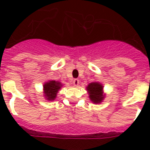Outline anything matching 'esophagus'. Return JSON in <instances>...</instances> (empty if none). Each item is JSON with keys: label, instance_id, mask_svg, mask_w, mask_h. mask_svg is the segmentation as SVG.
<instances>
[{"label": "esophagus", "instance_id": "34e87169", "mask_svg": "<svg viewBox=\"0 0 150 150\" xmlns=\"http://www.w3.org/2000/svg\"><path fill=\"white\" fill-rule=\"evenodd\" d=\"M73 83L75 86H77L79 84V80L78 79H74V81H73Z\"/></svg>", "mask_w": 150, "mask_h": 150}]
</instances>
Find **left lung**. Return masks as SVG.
<instances>
[{
    "mask_svg": "<svg viewBox=\"0 0 150 150\" xmlns=\"http://www.w3.org/2000/svg\"><path fill=\"white\" fill-rule=\"evenodd\" d=\"M103 86L98 83H91L87 86V90L89 93L90 100L93 103L98 104L101 102L104 98V95L102 94Z\"/></svg>",
    "mask_w": 150,
    "mask_h": 150,
    "instance_id": "8db88e82",
    "label": "left lung"
}]
</instances>
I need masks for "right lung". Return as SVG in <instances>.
<instances>
[{
    "instance_id": "add662e5",
    "label": "right lung",
    "mask_w": 150,
    "mask_h": 150,
    "mask_svg": "<svg viewBox=\"0 0 150 150\" xmlns=\"http://www.w3.org/2000/svg\"><path fill=\"white\" fill-rule=\"evenodd\" d=\"M62 85L59 82L50 81L49 83H45L43 86L44 88V94L46 98L49 100H53L56 97L57 93L61 88Z\"/></svg>"
}]
</instances>
